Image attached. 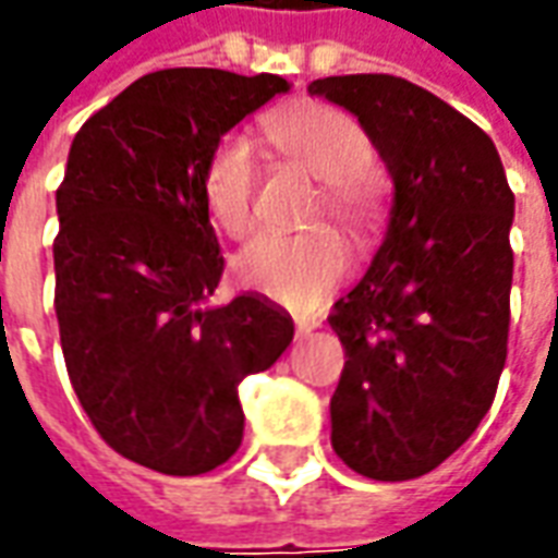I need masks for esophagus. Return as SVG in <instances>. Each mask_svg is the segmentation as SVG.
I'll list each match as a JSON object with an SVG mask.
<instances>
[{"instance_id":"esophagus-1","label":"esophagus","mask_w":558,"mask_h":558,"mask_svg":"<svg viewBox=\"0 0 558 558\" xmlns=\"http://www.w3.org/2000/svg\"><path fill=\"white\" fill-rule=\"evenodd\" d=\"M316 326H319V323H314V319H299V323H295V331H299V335H307V331H314Z\"/></svg>"}]
</instances>
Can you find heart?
<instances>
[{"label": "heart", "mask_w": 558, "mask_h": 558, "mask_svg": "<svg viewBox=\"0 0 558 558\" xmlns=\"http://www.w3.org/2000/svg\"><path fill=\"white\" fill-rule=\"evenodd\" d=\"M271 151L319 184L311 223L331 218L352 239H371L383 215L374 172V143L350 113L331 104L302 101L275 110L263 122ZM256 160L239 134H223L203 167V199L220 232L242 239L254 223ZM235 280L292 311H314L350 271V247L331 227L299 235L263 232L232 259Z\"/></svg>", "instance_id": "1"}]
</instances>
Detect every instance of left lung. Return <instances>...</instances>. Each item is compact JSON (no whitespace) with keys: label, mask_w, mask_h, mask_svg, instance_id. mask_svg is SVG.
I'll use <instances>...</instances> for the list:
<instances>
[{"label":"left lung","mask_w":558,"mask_h":558,"mask_svg":"<svg viewBox=\"0 0 558 558\" xmlns=\"http://www.w3.org/2000/svg\"><path fill=\"white\" fill-rule=\"evenodd\" d=\"M307 92L359 116L395 182L386 242L328 316L347 352L331 445L359 475L418 478L466 442L496 398L514 194L493 140L410 80L347 74Z\"/></svg>","instance_id":"1"}]
</instances>
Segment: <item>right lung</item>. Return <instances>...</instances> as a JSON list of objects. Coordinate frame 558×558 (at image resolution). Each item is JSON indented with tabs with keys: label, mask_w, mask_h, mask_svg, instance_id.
<instances>
[{
	"label": "right lung",
	"mask_w": 558,
	"mask_h": 558,
	"mask_svg": "<svg viewBox=\"0 0 558 558\" xmlns=\"http://www.w3.org/2000/svg\"><path fill=\"white\" fill-rule=\"evenodd\" d=\"M290 89L278 74L167 68L86 119L56 191V319L71 386L113 451L203 475L242 445L239 383L290 347L259 295L203 307L223 275L203 199L211 146Z\"/></svg>",
	"instance_id": "obj_1"
}]
</instances>
